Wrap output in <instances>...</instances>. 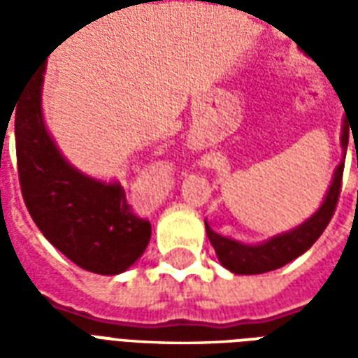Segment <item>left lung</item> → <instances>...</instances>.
I'll return each mask as SVG.
<instances>
[{
  "label": "left lung",
  "instance_id": "1",
  "mask_svg": "<svg viewBox=\"0 0 358 358\" xmlns=\"http://www.w3.org/2000/svg\"><path fill=\"white\" fill-rule=\"evenodd\" d=\"M351 132H353V128H351ZM339 140H341V148H343V159L334 171L331 184L324 195L322 205L318 207L315 215H310L305 222L295 226L293 230L272 236L261 243H243V241L220 236L205 220V230L209 236L210 245L215 248L218 261L224 268H228L234 274H263V272H270V270L282 268L284 264L292 263L293 259L303 255L322 236L334 210H336L339 192H341V176H343L345 151L347 145H349V122H347V118H343Z\"/></svg>",
  "mask_w": 358,
  "mask_h": 358
}]
</instances>
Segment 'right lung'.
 <instances>
[{
	"instance_id": "right-lung-1",
	"label": "right lung",
	"mask_w": 358,
	"mask_h": 358,
	"mask_svg": "<svg viewBox=\"0 0 358 358\" xmlns=\"http://www.w3.org/2000/svg\"><path fill=\"white\" fill-rule=\"evenodd\" d=\"M45 63L36 69L15 109L22 197L53 248L80 268L115 276L143 255L151 224L128 205L120 182L92 178L59 151L43 122Z\"/></svg>"
}]
</instances>
